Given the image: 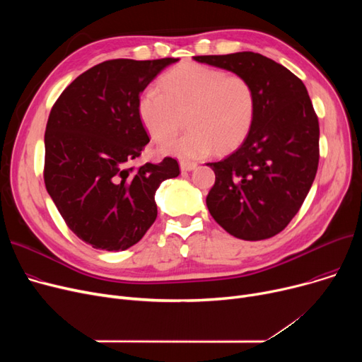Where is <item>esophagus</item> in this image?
I'll list each match as a JSON object with an SVG mask.
<instances>
[{
	"label": "esophagus",
	"instance_id": "obj_1",
	"mask_svg": "<svg viewBox=\"0 0 362 362\" xmlns=\"http://www.w3.org/2000/svg\"><path fill=\"white\" fill-rule=\"evenodd\" d=\"M198 167L197 163H191V161H180V170L182 171H192Z\"/></svg>",
	"mask_w": 362,
	"mask_h": 362
}]
</instances>
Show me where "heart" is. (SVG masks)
<instances>
[{
  "instance_id": "heart-1",
  "label": "heart",
  "mask_w": 362,
  "mask_h": 362,
  "mask_svg": "<svg viewBox=\"0 0 362 362\" xmlns=\"http://www.w3.org/2000/svg\"><path fill=\"white\" fill-rule=\"evenodd\" d=\"M163 87L145 88L138 100V116L148 135L166 141L185 110L189 129L182 137L164 142L163 154L197 160L214 148L218 152L235 149L248 136L255 117V93L242 76L187 63L170 71Z\"/></svg>"
}]
</instances>
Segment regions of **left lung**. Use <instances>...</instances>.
Segmentation results:
<instances>
[{
    "label": "left lung",
    "instance_id": "left-lung-1",
    "mask_svg": "<svg viewBox=\"0 0 362 362\" xmlns=\"http://www.w3.org/2000/svg\"><path fill=\"white\" fill-rule=\"evenodd\" d=\"M194 60L242 76L255 93L248 136L224 160L206 164L216 173L208 211L238 239H269L291 223L315 179L320 127L308 90L291 70L257 52Z\"/></svg>",
    "mask_w": 362,
    "mask_h": 362
}]
</instances>
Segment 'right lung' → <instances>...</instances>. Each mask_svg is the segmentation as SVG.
<instances>
[{"label":"right lung","mask_w":362,"mask_h":362,"mask_svg":"<svg viewBox=\"0 0 362 362\" xmlns=\"http://www.w3.org/2000/svg\"><path fill=\"white\" fill-rule=\"evenodd\" d=\"M179 59L110 60L82 73L54 104L45 130V187L69 229L95 250L138 243L157 218L156 192L177 177L175 158L127 164L149 142L138 116L144 89Z\"/></svg>","instance_id":"obj_1"}]
</instances>
